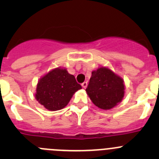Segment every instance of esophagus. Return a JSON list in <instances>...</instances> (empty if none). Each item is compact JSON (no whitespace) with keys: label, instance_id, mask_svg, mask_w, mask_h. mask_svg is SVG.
<instances>
[{"label":"esophagus","instance_id":"1","mask_svg":"<svg viewBox=\"0 0 159 159\" xmlns=\"http://www.w3.org/2000/svg\"><path fill=\"white\" fill-rule=\"evenodd\" d=\"M87 85H88L87 81H84V82H83L82 84H81V86H82L83 89H86V88H87Z\"/></svg>","mask_w":159,"mask_h":159}]
</instances>
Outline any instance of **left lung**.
I'll return each mask as SVG.
<instances>
[{
    "mask_svg": "<svg viewBox=\"0 0 159 159\" xmlns=\"http://www.w3.org/2000/svg\"><path fill=\"white\" fill-rule=\"evenodd\" d=\"M125 83L121 77L107 67H100L91 72L86 92L95 106L110 110L122 101Z\"/></svg>",
    "mask_w": 159,
    "mask_h": 159,
    "instance_id": "8db88e82",
    "label": "left lung"
}]
</instances>
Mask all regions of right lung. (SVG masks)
<instances>
[{"label": "right lung", "mask_w": 159, "mask_h": 159, "mask_svg": "<svg viewBox=\"0 0 159 159\" xmlns=\"http://www.w3.org/2000/svg\"><path fill=\"white\" fill-rule=\"evenodd\" d=\"M81 86L74 75L66 68H54L41 77L37 84L35 98L49 111H58L65 108L73 94Z\"/></svg>", "instance_id": "obj_1"}]
</instances>
